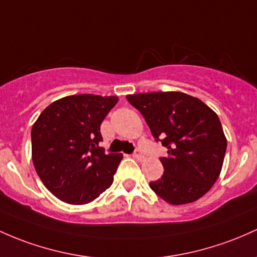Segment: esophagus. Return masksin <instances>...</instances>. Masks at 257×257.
Segmentation results:
<instances>
[{
    "label": "esophagus",
    "mask_w": 257,
    "mask_h": 257,
    "mask_svg": "<svg viewBox=\"0 0 257 257\" xmlns=\"http://www.w3.org/2000/svg\"><path fill=\"white\" fill-rule=\"evenodd\" d=\"M133 157H134V159H137L138 161H142L144 159V155L140 150H135L134 154H133Z\"/></svg>",
    "instance_id": "esophagus-1"
}]
</instances>
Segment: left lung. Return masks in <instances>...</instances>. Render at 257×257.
Instances as JSON below:
<instances>
[{
    "instance_id": "obj_1",
    "label": "left lung",
    "mask_w": 257,
    "mask_h": 257,
    "mask_svg": "<svg viewBox=\"0 0 257 257\" xmlns=\"http://www.w3.org/2000/svg\"><path fill=\"white\" fill-rule=\"evenodd\" d=\"M126 100L144 115L152 137L168 149L161 157L163 176L150 188L172 205L196 201L221 173L227 139L219 118L199 98L184 92H146Z\"/></svg>"
}]
</instances>
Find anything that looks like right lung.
Here are the masks:
<instances>
[{
	"mask_svg": "<svg viewBox=\"0 0 257 257\" xmlns=\"http://www.w3.org/2000/svg\"><path fill=\"white\" fill-rule=\"evenodd\" d=\"M118 102L117 96L73 95L55 101L32 129L36 173L56 197L84 205L113 183L122 154H106L100 125Z\"/></svg>",
	"mask_w": 257,
	"mask_h": 257,
	"instance_id": "add662e5",
	"label": "right lung"
}]
</instances>
